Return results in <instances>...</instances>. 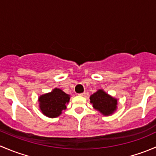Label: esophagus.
I'll return each instance as SVG.
<instances>
[{"instance_id":"34e87169","label":"esophagus","mask_w":156,"mask_h":156,"mask_svg":"<svg viewBox=\"0 0 156 156\" xmlns=\"http://www.w3.org/2000/svg\"><path fill=\"white\" fill-rule=\"evenodd\" d=\"M85 94H86V93L84 92V93H81V94H79L78 95L81 96V97H84V96H85Z\"/></svg>"}]
</instances>
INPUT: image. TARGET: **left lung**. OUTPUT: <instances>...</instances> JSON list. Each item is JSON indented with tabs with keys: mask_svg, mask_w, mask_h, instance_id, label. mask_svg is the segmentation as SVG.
Returning a JSON list of instances; mask_svg holds the SVG:
<instances>
[{
	"mask_svg": "<svg viewBox=\"0 0 156 156\" xmlns=\"http://www.w3.org/2000/svg\"><path fill=\"white\" fill-rule=\"evenodd\" d=\"M93 107L103 115H112L117 108V99L106 94L103 90H98L90 97Z\"/></svg>",
	"mask_w": 156,
	"mask_h": 156,
	"instance_id": "8db88e82",
	"label": "left lung"
}]
</instances>
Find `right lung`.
I'll return each mask as SVG.
<instances>
[{
	"label": "right lung",
	"instance_id": "obj_1",
	"mask_svg": "<svg viewBox=\"0 0 156 156\" xmlns=\"http://www.w3.org/2000/svg\"><path fill=\"white\" fill-rule=\"evenodd\" d=\"M70 96L59 88H54L50 93L43 94L38 98L39 107L42 113L49 118L60 115L62 110L66 108Z\"/></svg>",
	"mask_w": 156,
	"mask_h": 156
}]
</instances>
